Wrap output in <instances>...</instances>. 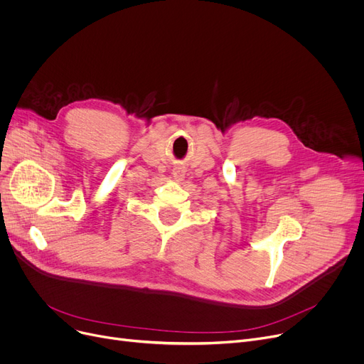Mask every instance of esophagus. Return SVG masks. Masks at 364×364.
Returning a JSON list of instances; mask_svg holds the SVG:
<instances>
[{
  "instance_id": "34e87169",
  "label": "esophagus",
  "mask_w": 364,
  "mask_h": 364,
  "mask_svg": "<svg viewBox=\"0 0 364 364\" xmlns=\"http://www.w3.org/2000/svg\"><path fill=\"white\" fill-rule=\"evenodd\" d=\"M184 176H186V171L183 168H174V171H172V177H174V180L178 183L184 180Z\"/></svg>"
}]
</instances>
